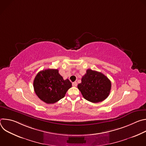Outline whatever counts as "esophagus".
<instances>
[{
	"label": "esophagus",
	"mask_w": 146,
	"mask_h": 146,
	"mask_svg": "<svg viewBox=\"0 0 146 146\" xmlns=\"http://www.w3.org/2000/svg\"><path fill=\"white\" fill-rule=\"evenodd\" d=\"M72 86H73V87H77V82H73L72 83Z\"/></svg>",
	"instance_id": "1"
}]
</instances>
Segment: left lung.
Returning a JSON list of instances; mask_svg holds the SVG:
<instances>
[{
  "label": "left lung",
  "mask_w": 146,
  "mask_h": 146,
  "mask_svg": "<svg viewBox=\"0 0 146 146\" xmlns=\"http://www.w3.org/2000/svg\"><path fill=\"white\" fill-rule=\"evenodd\" d=\"M111 87V81L106 76L91 69L87 70L77 86L84 98L92 103L106 99L110 94Z\"/></svg>",
  "instance_id": "obj_1"
}]
</instances>
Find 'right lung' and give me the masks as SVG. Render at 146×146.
<instances>
[{
	"mask_svg": "<svg viewBox=\"0 0 146 146\" xmlns=\"http://www.w3.org/2000/svg\"><path fill=\"white\" fill-rule=\"evenodd\" d=\"M72 86L68 79L64 80L58 69L41 70L37 74L33 81L36 94L47 104H53L63 98Z\"/></svg>",
	"mask_w": 146,
	"mask_h": 146,
	"instance_id": "obj_1",
	"label": "right lung"
}]
</instances>
